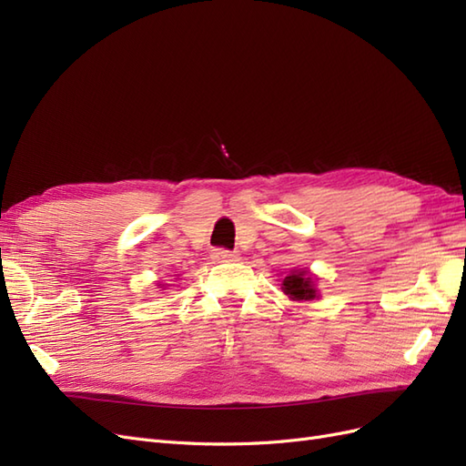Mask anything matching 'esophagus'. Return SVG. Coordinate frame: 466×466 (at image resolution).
Masks as SVG:
<instances>
[{"label":"esophagus","instance_id":"1","mask_svg":"<svg viewBox=\"0 0 466 466\" xmlns=\"http://www.w3.org/2000/svg\"><path fill=\"white\" fill-rule=\"evenodd\" d=\"M211 257H214V260H218V262H231L237 258L235 252L228 250V248H216L214 252H211Z\"/></svg>","mask_w":466,"mask_h":466}]
</instances>
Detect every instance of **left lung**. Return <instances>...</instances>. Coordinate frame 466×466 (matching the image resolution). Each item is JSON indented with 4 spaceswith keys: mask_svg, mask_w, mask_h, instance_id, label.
<instances>
[{
    "mask_svg": "<svg viewBox=\"0 0 466 466\" xmlns=\"http://www.w3.org/2000/svg\"><path fill=\"white\" fill-rule=\"evenodd\" d=\"M284 293L289 295L291 299H313V298H317L313 281H311V278L307 276V272H298V274L286 276Z\"/></svg>",
    "mask_w": 466,
    "mask_h": 466,
    "instance_id": "8db88e82",
    "label": "left lung"
}]
</instances>
